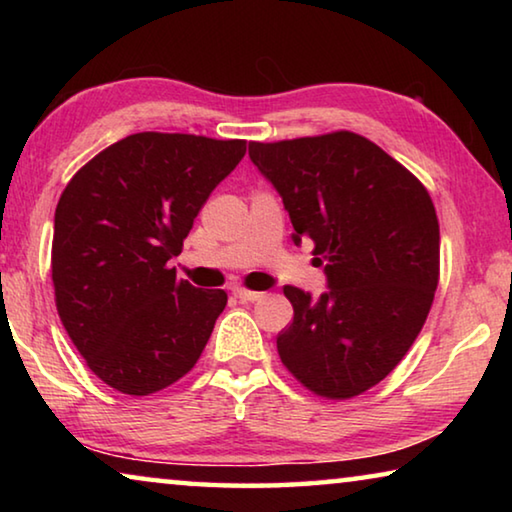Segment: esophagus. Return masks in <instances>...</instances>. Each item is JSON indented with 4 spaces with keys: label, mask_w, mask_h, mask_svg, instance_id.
I'll return each instance as SVG.
<instances>
[{
    "label": "esophagus",
    "mask_w": 512,
    "mask_h": 512,
    "mask_svg": "<svg viewBox=\"0 0 512 512\" xmlns=\"http://www.w3.org/2000/svg\"><path fill=\"white\" fill-rule=\"evenodd\" d=\"M232 293H235V298H239L241 302H255V300H259V298L264 296V293L250 291L246 287H235V289H232Z\"/></svg>",
    "instance_id": "1"
}]
</instances>
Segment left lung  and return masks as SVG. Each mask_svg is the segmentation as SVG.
I'll return each mask as SVG.
<instances>
[{
  "label": "left lung",
  "mask_w": 512,
  "mask_h": 512,
  "mask_svg": "<svg viewBox=\"0 0 512 512\" xmlns=\"http://www.w3.org/2000/svg\"><path fill=\"white\" fill-rule=\"evenodd\" d=\"M280 192L293 241H314L329 291L284 287L293 320L277 354L314 395L350 400L377 386L420 334L440 277V228L413 173L368 137L334 131L250 142Z\"/></svg>",
  "instance_id": "left-lung-1"
}]
</instances>
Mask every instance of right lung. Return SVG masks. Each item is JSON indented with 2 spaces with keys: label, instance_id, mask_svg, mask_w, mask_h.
I'll return each mask as SVG.
<instances>
[{
  "label": "right lung",
  "instance_id": "right-lung-1",
  "mask_svg": "<svg viewBox=\"0 0 512 512\" xmlns=\"http://www.w3.org/2000/svg\"><path fill=\"white\" fill-rule=\"evenodd\" d=\"M244 155L246 140L135 133L94 155L60 194L56 309L88 368L115 391L158 393L205 350L228 293L178 280L169 259Z\"/></svg>",
  "mask_w": 512,
  "mask_h": 512
}]
</instances>
